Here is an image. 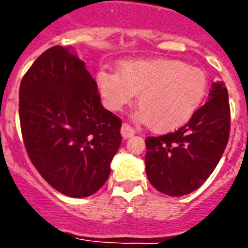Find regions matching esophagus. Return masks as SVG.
Segmentation results:
<instances>
[{
  "label": "esophagus",
  "instance_id": "34e87169",
  "mask_svg": "<svg viewBox=\"0 0 248 248\" xmlns=\"http://www.w3.org/2000/svg\"><path fill=\"white\" fill-rule=\"evenodd\" d=\"M121 134L124 136V139H128V138H131V136L135 135V130H134L128 124H122V127H121Z\"/></svg>",
  "mask_w": 248,
  "mask_h": 248
}]
</instances>
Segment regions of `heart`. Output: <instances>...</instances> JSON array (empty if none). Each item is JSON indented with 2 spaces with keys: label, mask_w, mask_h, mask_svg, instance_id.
<instances>
[{
  "label": "heart",
  "mask_w": 248,
  "mask_h": 248,
  "mask_svg": "<svg viewBox=\"0 0 248 248\" xmlns=\"http://www.w3.org/2000/svg\"><path fill=\"white\" fill-rule=\"evenodd\" d=\"M96 82L104 104L114 112L131 104L139 93L138 118L157 132L186 124L208 89L207 76L201 68L173 59L124 62L120 75L100 71Z\"/></svg>",
  "instance_id": "obj_1"
}]
</instances>
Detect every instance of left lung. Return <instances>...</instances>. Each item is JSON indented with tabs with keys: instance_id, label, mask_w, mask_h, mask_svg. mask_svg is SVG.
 I'll use <instances>...</instances> for the list:
<instances>
[{
	"instance_id": "8db88e82",
	"label": "left lung",
	"mask_w": 248,
	"mask_h": 248,
	"mask_svg": "<svg viewBox=\"0 0 248 248\" xmlns=\"http://www.w3.org/2000/svg\"><path fill=\"white\" fill-rule=\"evenodd\" d=\"M231 132L225 83L212 82L208 100L176 131L148 136L145 167L151 184L171 197L185 196L207 180L219 163Z\"/></svg>"
}]
</instances>
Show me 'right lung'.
Segmentation results:
<instances>
[{
	"label": "right lung",
	"instance_id": "obj_1",
	"mask_svg": "<svg viewBox=\"0 0 248 248\" xmlns=\"http://www.w3.org/2000/svg\"><path fill=\"white\" fill-rule=\"evenodd\" d=\"M19 117L31 162L58 192L82 198L108 180L122 121L101 105L85 63L67 48H47L27 71Z\"/></svg>",
	"mask_w": 248,
	"mask_h": 248
}]
</instances>
